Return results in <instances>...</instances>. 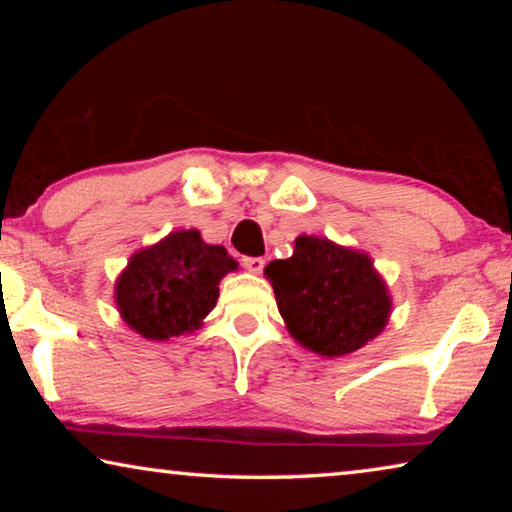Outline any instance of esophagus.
Instances as JSON below:
<instances>
[{"instance_id": "esophagus-1", "label": "esophagus", "mask_w": 512, "mask_h": 512, "mask_svg": "<svg viewBox=\"0 0 512 512\" xmlns=\"http://www.w3.org/2000/svg\"><path fill=\"white\" fill-rule=\"evenodd\" d=\"M241 264H244V268L250 273H262L266 262L262 257H244V259H241Z\"/></svg>"}]
</instances>
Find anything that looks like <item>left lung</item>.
Here are the masks:
<instances>
[{
    "label": "left lung",
    "instance_id": "8db88e82",
    "mask_svg": "<svg viewBox=\"0 0 512 512\" xmlns=\"http://www.w3.org/2000/svg\"><path fill=\"white\" fill-rule=\"evenodd\" d=\"M291 336L311 352L341 357L384 329L391 314L384 282L368 255L302 235L289 259L264 268Z\"/></svg>",
    "mask_w": 512,
    "mask_h": 512
}]
</instances>
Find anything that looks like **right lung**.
<instances>
[{"label": "right lung", "instance_id": "right-lung-1", "mask_svg": "<svg viewBox=\"0 0 512 512\" xmlns=\"http://www.w3.org/2000/svg\"><path fill=\"white\" fill-rule=\"evenodd\" d=\"M237 262L210 246L198 230L171 232L131 257L117 280V309L137 334L151 341L192 332L219 298V282Z\"/></svg>", "mask_w": 512, "mask_h": 512}]
</instances>
